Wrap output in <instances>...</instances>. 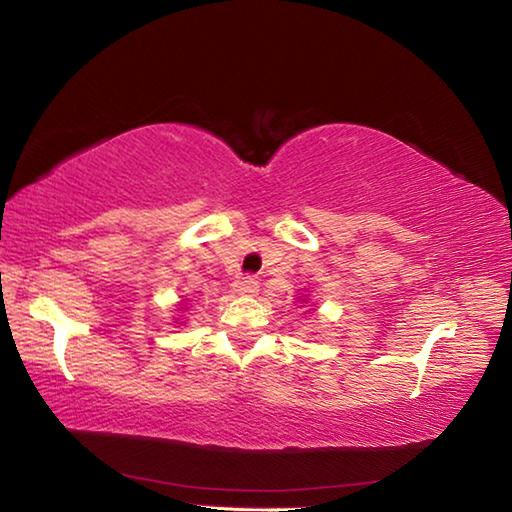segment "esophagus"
Segmentation results:
<instances>
[{
    "mask_svg": "<svg viewBox=\"0 0 512 512\" xmlns=\"http://www.w3.org/2000/svg\"><path fill=\"white\" fill-rule=\"evenodd\" d=\"M257 288H259L257 279H255V277H250V275H246V277H239V279H237V284H235V290H237L239 295H253V293H257Z\"/></svg>",
    "mask_w": 512,
    "mask_h": 512,
    "instance_id": "esophagus-1",
    "label": "esophagus"
}]
</instances>
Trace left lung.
I'll list each match as a JSON object with an SVG mask.
<instances>
[{"mask_svg":"<svg viewBox=\"0 0 512 512\" xmlns=\"http://www.w3.org/2000/svg\"><path fill=\"white\" fill-rule=\"evenodd\" d=\"M302 302H306V297H304V299H302Z\"/></svg>","mask_w":512,"mask_h":512,"instance_id":"left-lung-1","label":"left lung"}]
</instances>
